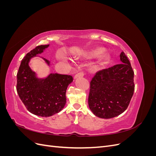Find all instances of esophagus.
Returning <instances> with one entry per match:
<instances>
[{
	"mask_svg": "<svg viewBox=\"0 0 156 156\" xmlns=\"http://www.w3.org/2000/svg\"><path fill=\"white\" fill-rule=\"evenodd\" d=\"M83 76H84V73H83V72H79V73H77L76 75H75L74 79H76L79 78V77H83Z\"/></svg>",
	"mask_w": 156,
	"mask_h": 156,
	"instance_id": "1",
	"label": "esophagus"
}]
</instances>
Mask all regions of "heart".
<instances>
[{
  "label": "heart",
  "instance_id": "1",
  "mask_svg": "<svg viewBox=\"0 0 156 156\" xmlns=\"http://www.w3.org/2000/svg\"><path fill=\"white\" fill-rule=\"evenodd\" d=\"M105 49L103 48H96L84 52L83 56L86 59H94L101 55L98 59V63L99 65H103L109 62L111 60L110 55L108 53H103Z\"/></svg>",
  "mask_w": 156,
  "mask_h": 156
}]
</instances>
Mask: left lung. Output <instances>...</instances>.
<instances>
[{
  "label": "left lung",
  "instance_id": "8db88e82",
  "mask_svg": "<svg viewBox=\"0 0 156 156\" xmlns=\"http://www.w3.org/2000/svg\"><path fill=\"white\" fill-rule=\"evenodd\" d=\"M120 63L100 71L90 82L88 105L93 114L108 119L124 112L133 95L134 72L124 52Z\"/></svg>",
  "mask_w": 156,
  "mask_h": 156
}]
</instances>
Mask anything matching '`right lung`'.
Here are the masks:
<instances>
[{
	"instance_id": "add662e5",
	"label": "right lung",
	"mask_w": 156,
	"mask_h": 156,
	"mask_svg": "<svg viewBox=\"0 0 156 156\" xmlns=\"http://www.w3.org/2000/svg\"><path fill=\"white\" fill-rule=\"evenodd\" d=\"M41 45L30 51L21 61L17 74V92L27 110L36 116L48 117L63 109L66 103V92L73 82L71 75L49 73L40 77L30 67L32 58L40 57L49 67L50 61L37 56L49 47Z\"/></svg>"
}]
</instances>
